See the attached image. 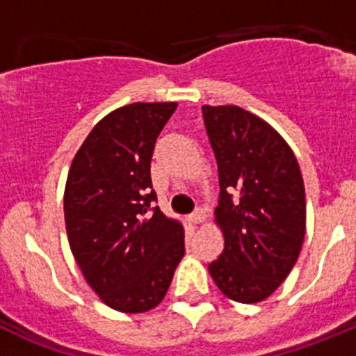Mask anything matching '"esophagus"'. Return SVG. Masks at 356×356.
Returning <instances> with one entry per match:
<instances>
[{
	"instance_id": "esophagus-1",
	"label": "esophagus",
	"mask_w": 356,
	"mask_h": 356,
	"mask_svg": "<svg viewBox=\"0 0 356 356\" xmlns=\"http://www.w3.org/2000/svg\"><path fill=\"white\" fill-rule=\"evenodd\" d=\"M188 222H191V225H201V222H205V212L201 209L196 210V212L188 216Z\"/></svg>"
}]
</instances>
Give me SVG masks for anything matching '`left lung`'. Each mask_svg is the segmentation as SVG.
I'll list each match as a JSON object with an SVG mask.
<instances>
[{
    "label": "left lung",
    "mask_w": 356,
    "mask_h": 356,
    "mask_svg": "<svg viewBox=\"0 0 356 356\" xmlns=\"http://www.w3.org/2000/svg\"><path fill=\"white\" fill-rule=\"evenodd\" d=\"M219 169L217 228L225 250L209 266L217 289L259 303L292 271L307 228L305 184L294 151L262 118L237 105H203Z\"/></svg>",
    "instance_id": "left-lung-1"
}]
</instances>
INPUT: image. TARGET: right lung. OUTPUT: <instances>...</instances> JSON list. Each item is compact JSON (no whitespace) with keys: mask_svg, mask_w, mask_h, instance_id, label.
<instances>
[{"mask_svg":"<svg viewBox=\"0 0 356 356\" xmlns=\"http://www.w3.org/2000/svg\"><path fill=\"white\" fill-rule=\"evenodd\" d=\"M178 103H130L112 110L76 151L64 191L71 253L89 287L124 314L155 308L185 253L184 225L151 191L156 137Z\"/></svg>","mask_w":356,"mask_h":356,"instance_id":"add662e5","label":"right lung"}]
</instances>
